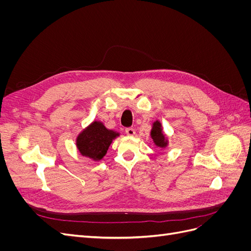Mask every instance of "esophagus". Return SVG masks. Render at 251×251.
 Here are the masks:
<instances>
[{
  "label": "esophagus",
  "mask_w": 251,
  "mask_h": 251,
  "mask_svg": "<svg viewBox=\"0 0 251 251\" xmlns=\"http://www.w3.org/2000/svg\"><path fill=\"white\" fill-rule=\"evenodd\" d=\"M135 133H136V131L134 130V128H132V127L126 128V134L127 136H134Z\"/></svg>",
  "instance_id": "1"
}]
</instances>
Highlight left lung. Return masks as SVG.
<instances>
[{
	"instance_id": "1",
	"label": "left lung",
	"mask_w": 251,
	"mask_h": 251,
	"mask_svg": "<svg viewBox=\"0 0 251 251\" xmlns=\"http://www.w3.org/2000/svg\"><path fill=\"white\" fill-rule=\"evenodd\" d=\"M151 138L153 139V142L156 147L165 149L169 146V138L163 133L162 125L159 120H155L153 124H151Z\"/></svg>"
}]
</instances>
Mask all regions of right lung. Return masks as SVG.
Listing matches in <instances>:
<instances>
[{"label":"right lung","instance_id":"obj_1","mask_svg":"<svg viewBox=\"0 0 251 251\" xmlns=\"http://www.w3.org/2000/svg\"><path fill=\"white\" fill-rule=\"evenodd\" d=\"M120 134L109 130L100 120H94L77 135L76 148L83 157L100 161L107 154V151L114 139Z\"/></svg>","mask_w":251,"mask_h":251}]
</instances>
